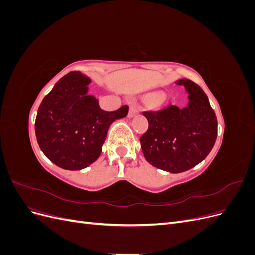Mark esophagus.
I'll use <instances>...</instances> for the list:
<instances>
[{
  "mask_svg": "<svg viewBox=\"0 0 255 255\" xmlns=\"http://www.w3.org/2000/svg\"><path fill=\"white\" fill-rule=\"evenodd\" d=\"M138 113H139V109H138L137 106H135V105H130L129 106V110H128V118H132V117H134L135 115H137Z\"/></svg>",
  "mask_w": 255,
  "mask_h": 255,
  "instance_id": "obj_1",
  "label": "esophagus"
}]
</instances>
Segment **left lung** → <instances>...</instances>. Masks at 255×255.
Returning a JSON list of instances; mask_svg holds the SVG:
<instances>
[{"mask_svg": "<svg viewBox=\"0 0 255 255\" xmlns=\"http://www.w3.org/2000/svg\"><path fill=\"white\" fill-rule=\"evenodd\" d=\"M175 83L188 92L187 106L169 105L143 112L149 128L139 138L145 160L171 173L186 171L201 163L217 138V118L205 92L187 79Z\"/></svg>", "mask_w": 255, "mask_h": 255, "instance_id": "8db88e82", "label": "left lung"}]
</instances>
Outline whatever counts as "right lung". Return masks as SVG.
Listing matches in <instances>:
<instances>
[{"label":"right lung","mask_w":255,"mask_h":255,"mask_svg":"<svg viewBox=\"0 0 255 255\" xmlns=\"http://www.w3.org/2000/svg\"><path fill=\"white\" fill-rule=\"evenodd\" d=\"M91 80L79 71L63 76L39 105L35 134L40 150L66 170H81L98 159L112 123L125 118L128 106L115 112L100 109L88 95Z\"/></svg>","instance_id":"right-lung-1"}]
</instances>
